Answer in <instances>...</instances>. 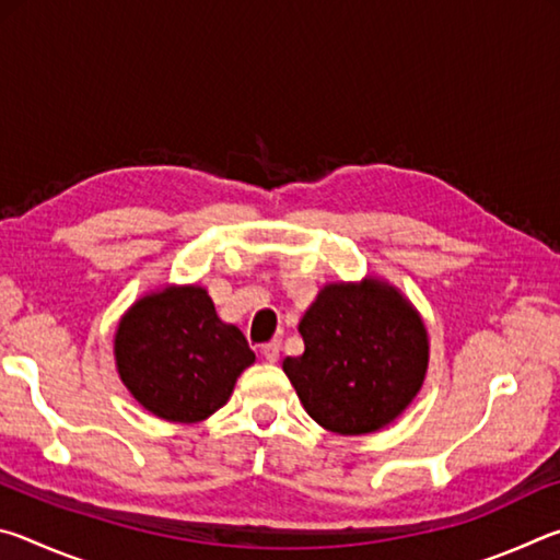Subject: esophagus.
<instances>
[{"instance_id":"34e87169","label":"esophagus","mask_w":560,"mask_h":560,"mask_svg":"<svg viewBox=\"0 0 560 560\" xmlns=\"http://www.w3.org/2000/svg\"><path fill=\"white\" fill-rule=\"evenodd\" d=\"M279 353H281V343H279V340H269V343L261 346V355L267 358L269 363H277Z\"/></svg>"}]
</instances>
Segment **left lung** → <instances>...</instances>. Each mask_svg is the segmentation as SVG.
Instances as JSON below:
<instances>
[{
	"label": "left lung",
	"instance_id": "obj_1",
	"mask_svg": "<svg viewBox=\"0 0 560 560\" xmlns=\"http://www.w3.org/2000/svg\"><path fill=\"white\" fill-rule=\"evenodd\" d=\"M299 334L306 348L283 360V373L306 412L336 434L383 430L424 383L428 328L387 281L326 283Z\"/></svg>",
	"mask_w": 560,
	"mask_h": 560
}]
</instances>
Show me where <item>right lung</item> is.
Instances as JSON below:
<instances>
[{"instance_id": "1", "label": "right lung", "mask_w": 560, "mask_h": 560, "mask_svg": "<svg viewBox=\"0 0 560 560\" xmlns=\"http://www.w3.org/2000/svg\"><path fill=\"white\" fill-rule=\"evenodd\" d=\"M116 368L130 395L167 422H202L226 405L236 377L254 363L244 334L217 316L207 289L165 287L120 318Z\"/></svg>"}]
</instances>
